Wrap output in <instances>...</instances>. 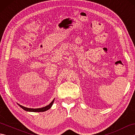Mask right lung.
Returning <instances> with one entry per match:
<instances>
[{
    "label": "right lung",
    "instance_id": "add662e5",
    "mask_svg": "<svg viewBox=\"0 0 135 135\" xmlns=\"http://www.w3.org/2000/svg\"><path fill=\"white\" fill-rule=\"evenodd\" d=\"M54 99H54L53 100V101L51 102L49 105L45 106V107H42V108H27V107H24V106H22V105H20L19 104H18V105L20 106V107L23 109V110H24L25 111H29V112H44V111L48 110L49 109H50L51 107V106H52L53 103H54Z\"/></svg>",
    "mask_w": 135,
    "mask_h": 135
}]
</instances>
